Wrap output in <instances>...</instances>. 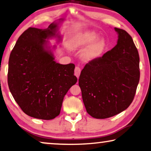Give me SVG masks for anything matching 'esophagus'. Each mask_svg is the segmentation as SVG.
I'll return each instance as SVG.
<instances>
[{"label": "esophagus", "mask_w": 151, "mask_h": 151, "mask_svg": "<svg viewBox=\"0 0 151 151\" xmlns=\"http://www.w3.org/2000/svg\"><path fill=\"white\" fill-rule=\"evenodd\" d=\"M75 76H76V77H77L78 78H79V76H80V72H81V69H80V68L78 66H77V67H76V68H75Z\"/></svg>", "instance_id": "esophagus-1"}]
</instances>
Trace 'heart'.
<instances>
[{"label":"heart","instance_id":"b5f03b06","mask_svg":"<svg viewBox=\"0 0 151 151\" xmlns=\"http://www.w3.org/2000/svg\"><path fill=\"white\" fill-rule=\"evenodd\" d=\"M95 30H86L74 34L69 39L67 45L71 50H78L86 47L82 52L85 61H93L102 57L108 49V41Z\"/></svg>","mask_w":151,"mask_h":151}]
</instances>
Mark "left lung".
<instances>
[{
	"label": "left lung",
	"mask_w": 151,
	"mask_h": 151,
	"mask_svg": "<svg viewBox=\"0 0 151 151\" xmlns=\"http://www.w3.org/2000/svg\"><path fill=\"white\" fill-rule=\"evenodd\" d=\"M117 44L81 71L79 86L86 112L104 119L125 110L134 100L139 80V57L125 30L114 28Z\"/></svg>",
	"instance_id": "obj_1"
}]
</instances>
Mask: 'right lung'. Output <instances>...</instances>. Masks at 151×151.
I'll use <instances>...</instances> for the list:
<instances>
[{
    "label": "right lung",
    "instance_id": "1",
    "mask_svg": "<svg viewBox=\"0 0 151 151\" xmlns=\"http://www.w3.org/2000/svg\"><path fill=\"white\" fill-rule=\"evenodd\" d=\"M59 19L47 28H28L19 36L9 60L8 85L15 101L26 114L51 120L59 115L67 91L77 82L73 63L54 60L47 39L62 40Z\"/></svg>",
    "mask_w": 151,
    "mask_h": 151
}]
</instances>
